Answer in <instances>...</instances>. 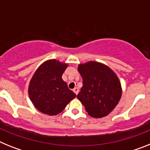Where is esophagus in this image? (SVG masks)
Masks as SVG:
<instances>
[{
    "label": "esophagus",
    "instance_id": "esophagus-1",
    "mask_svg": "<svg viewBox=\"0 0 150 150\" xmlns=\"http://www.w3.org/2000/svg\"><path fill=\"white\" fill-rule=\"evenodd\" d=\"M73 91H74V93H75V94H78V93H79V88H75L73 89Z\"/></svg>",
    "mask_w": 150,
    "mask_h": 150
}]
</instances>
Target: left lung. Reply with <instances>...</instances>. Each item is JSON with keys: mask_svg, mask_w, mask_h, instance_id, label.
I'll return each instance as SVG.
<instances>
[{"mask_svg": "<svg viewBox=\"0 0 150 150\" xmlns=\"http://www.w3.org/2000/svg\"><path fill=\"white\" fill-rule=\"evenodd\" d=\"M83 86L77 95L88 115L102 118L112 111L122 97L121 83L109 67L97 62L79 66Z\"/></svg>", "mask_w": 150, "mask_h": 150, "instance_id": "obj_1", "label": "left lung"}]
</instances>
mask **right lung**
Instances as JSON below:
<instances>
[{
	"instance_id": "1",
	"label": "right lung",
	"mask_w": 150,
	"mask_h": 150,
	"mask_svg": "<svg viewBox=\"0 0 150 150\" xmlns=\"http://www.w3.org/2000/svg\"><path fill=\"white\" fill-rule=\"evenodd\" d=\"M67 64L50 59L39 66L32 77L28 94L34 106L41 112L59 114L76 97L62 79Z\"/></svg>"
}]
</instances>
